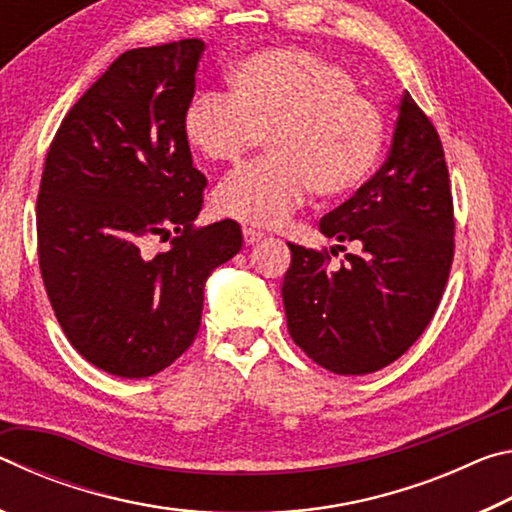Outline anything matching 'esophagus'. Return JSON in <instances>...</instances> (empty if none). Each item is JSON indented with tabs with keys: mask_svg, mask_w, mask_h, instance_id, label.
Returning <instances> with one entry per match:
<instances>
[{
	"mask_svg": "<svg viewBox=\"0 0 512 512\" xmlns=\"http://www.w3.org/2000/svg\"><path fill=\"white\" fill-rule=\"evenodd\" d=\"M241 232H244V241H246L248 246H250V244H257V241H262V239L266 237L262 230L250 228V225H244V230H241Z\"/></svg>",
	"mask_w": 512,
	"mask_h": 512,
	"instance_id": "obj_1",
	"label": "esophagus"
}]
</instances>
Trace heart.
Segmentation results:
<instances>
[{
  "instance_id": "b5f03b06",
  "label": "heart",
  "mask_w": 512,
  "mask_h": 512,
  "mask_svg": "<svg viewBox=\"0 0 512 512\" xmlns=\"http://www.w3.org/2000/svg\"><path fill=\"white\" fill-rule=\"evenodd\" d=\"M230 94L189 101L183 131L203 158L237 164L262 144L268 155L223 180L214 205L230 219L277 225L307 201L359 189L384 149L379 103L357 92L343 65L300 49L248 56L230 69Z\"/></svg>"
}]
</instances>
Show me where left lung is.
Listing matches in <instances>:
<instances>
[{"instance_id": "left-lung-1", "label": "left lung", "mask_w": 512, "mask_h": 512, "mask_svg": "<svg viewBox=\"0 0 512 512\" xmlns=\"http://www.w3.org/2000/svg\"><path fill=\"white\" fill-rule=\"evenodd\" d=\"M454 225L443 142L406 92L386 162L320 219L325 237L352 241L359 253L329 268L327 248L289 244L282 300L291 339L336 375H368L400 359L443 298Z\"/></svg>"}]
</instances>
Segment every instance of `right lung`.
I'll use <instances>...</instances> for the list:
<instances>
[{"mask_svg": "<svg viewBox=\"0 0 512 512\" xmlns=\"http://www.w3.org/2000/svg\"><path fill=\"white\" fill-rule=\"evenodd\" d=\"M203 49L185 38L121 54L67 112L42 169L49 302L76 352L117 377H151L194 343L207 275L241 250L237 221L194 225L207 178L183 119ZM153 236L172 246L151 256Z\"/></svg>", "mask_w": 512, "mask_h": 512, "instance_id": "right-lung-1", "label": "right lung"}]
</instances>
